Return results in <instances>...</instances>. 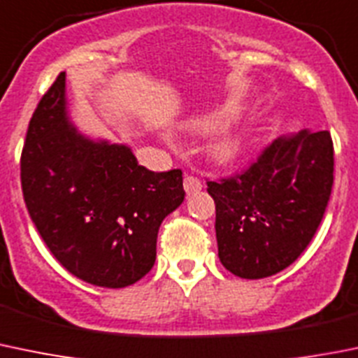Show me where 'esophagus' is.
Returning a JSON list of instances; mask_svg holds the SVG:
<instances>
[{
	"label": "esophagus",
	"instance_id": "1",
	"mask_svg": "<svg viewBox=\"0 0 358 358\" xmlns=\"http://www.w3.org/2000/svg\"><path fill=\"white\" fill-rule=\"evenodd\" d=\"M183 189H185V192L190 196V194L203 189V182L194 175H185V178H183Z\"/></svg>",
	"mask_w": 358,
	"mask_h": 358
}]
</instances>
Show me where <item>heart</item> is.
Returning a JSON list of instances; mask_svg holds the SVG:
<instances>
[{
	"label": "heart",
	"mask_w": 358,
	"mask_h": 358,
	"mask_svg": "<svg viewBox=\"0 0 358 358\" xmlns=\"http://www.w3.org/2000/svg\"><path fill=\"white\" fill-rule=\"evenodd\" d=\"M225 119H227L225 113H210V115L190 119L189 124H187V127L196 131V133H210V131L220 127L222 124L225 122ZM245 148H246L245 134L239 133V131H227V133L215 138L213 143H211L210 148H208V152H210V157L213 159V161L220 162V164H227V162H232L238 157H241Z\"/></svg>",
	"instance_id": "1"
}]
</instances>
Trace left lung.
<instances>
[{
    "mask_svg": "<svg viewBox=\"0 0 358 358\" xmlns=\"http://www.w3.org/2000/svg\"><path fill=\"white\" fill-rule=\"evenodd\" d=\"M332 182L331 133L308 129L276 138L245 171L206 182L225 269L260 280L289 267L313 239Z\"/></svg>",
    "mask_w": 358,
    "mask_h": 358,
    "instance_id": "1",
    "label": "left lung"
}]
</instances>
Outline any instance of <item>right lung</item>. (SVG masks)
Returning a JSON list of instances; mask_svg holds the SVG:
<instances>
[{
	"label": "right lung",
	"mask_w": 358,
	"mask_h": 358,
	"mask_svg": "<svg viewBox=\"0 0 358 358\" xmlns=\"http://www.w3.org/2000/svg\"><path fill=\"white\" fill-rule=\"evenodd\" d=\"M20 182L52 255L91 285L122 289L155 262L162 220L185 199L180 169L154 173L126 145L92 141L69 122L66 73L27 127Z\"/></svg>",
	"instance_id": "add662e5"
}]
</instances>
